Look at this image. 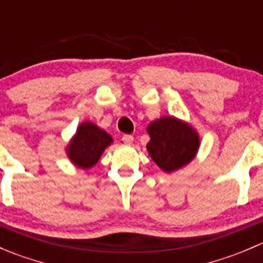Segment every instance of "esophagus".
Segmentation results:
<instances>
[{
  "mask_svg": "<svg viewBox=\"0 0 263 263\" xmlns=\"http://www.w3.org/2000/svg\"><path fill=\"white\" fill-rule=\"evenodd\" d=\"M122 141L127 145H131L132 142H134V136H132V135H123V136H122Z\"/></svg>",
  "mask_w": 263,
  "mask_h": 263,
  "instance_id": "obj_1",
  "label": "esophagus"
}]
</instances>
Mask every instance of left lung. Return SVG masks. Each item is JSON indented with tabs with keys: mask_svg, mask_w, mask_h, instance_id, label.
Listing matches in <instances>:
<instances>
[{
	"mask_svg": "<svg viewBox=\"0 0 263 263\" xmlns=\"http://www.w3.org/2000/svg\"><path fill=\"white\" fill-rule=\"evenodd\" d=\"M150 136L146 148L154 163L165 173L188 165L200 148V135L188 122L174 116H164L146 127Z\"/></svg>",
	"mask_w": 263,
	"mask_h": 263,
	"instance_id": "8db88e82",
	"label": "left lung"
}]
</instances>
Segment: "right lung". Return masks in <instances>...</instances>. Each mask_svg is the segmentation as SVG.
Segmentation results:
<instances>
[{
  "mask_svg": "<svg viewBox=\"0 0 263 263\" xmlns=\"http://www.w3.org/2000/svg\"><path fill=\"white\" fill-rule=\"evenodd\" d=\"M112 144L113 139L107 131L86 121L79 124L75 135L66 145V155L73 165L87 171L99 161L105 148Z\"/></svg>",
  "mask_w": 263,
  "mask_h": 263,
  "instance_id": "obj_1",
  "label": "right lung"
}]
</instances>
